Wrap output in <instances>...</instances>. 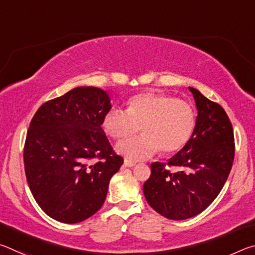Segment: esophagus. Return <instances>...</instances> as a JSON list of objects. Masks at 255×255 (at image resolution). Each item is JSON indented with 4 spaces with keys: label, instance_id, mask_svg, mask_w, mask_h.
<instances>
[{
    "label": "esophagus",
    "instance_id": "34e87169",
    "mask_svg": "<svg viewBox=\"0 0 255 255\" xmlns=\"http://www.w3.org/2000/svg\"><path fill=\"white\" fill-rule=\"evenodd\" d=\"M124 165L125 166H127V167H132V166H135L136 165V162L135 161H131V159H125V162H124Z\"/></svg>",
    "mask_w": 255,
    "mask_h": 255
}]
</instances>
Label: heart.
<instances>
[{"label": "heart", "mask_w": 255, "mask_h": 255, "mask_svg": "<svg viewBox=\"0 0 255 255\" xmlns=\"http://www.w3.org/2000/svg\"><path fill=\"white\" fill-rule=\"evenodd\" d=\"M102 127L115 139L144 133L123 140L116 146L127 159H143L157 153L173 154L182 149L196 127V111L191 103L159 92H144L131 97L127 110H109Z\"/></svg>", "instance_id": "b5f03b06"}]
</instances>
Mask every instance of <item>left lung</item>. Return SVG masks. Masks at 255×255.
<instances>
[{
    "mask_svg": "<svg viewBox=\"0 0 255 255\" xmlns=\"http://www.w3.org/2000/svg\"><path fill=\"white\" fill-rule=\"evenodd\" d=\"M189 90L198 110L192 136L167 164L152 163L150 176L143 187L148 205L173 221L202 213L216 199L230 174L235 153L234 131L223 107L197 89ZM169 166L177 171L171 172Z\"/></svg>",
    "mask_w": 255,
    "mask_h": 255,
    "instance_id": "obj_1",
    "label": "left lung"
}]
</instances>
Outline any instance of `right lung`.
<instances>
[{"label": "right lung", "instance_id": "add662e5", "mask_svg": "<svg viewBox=\"0 0 255 255\" xmlns=\"http://www.w3.org/2000/svg\"><path fill=\"white\" fill-rule=\"evenodd\" d=\"M110 109L106 91L80 86L45 102L30 123L25 176L34 200L55 221L83 222L106 200L111 176L124 163L101 127Z\"/></svg>", "mask_w": 255, "mask_h": 255}]
</instances>
